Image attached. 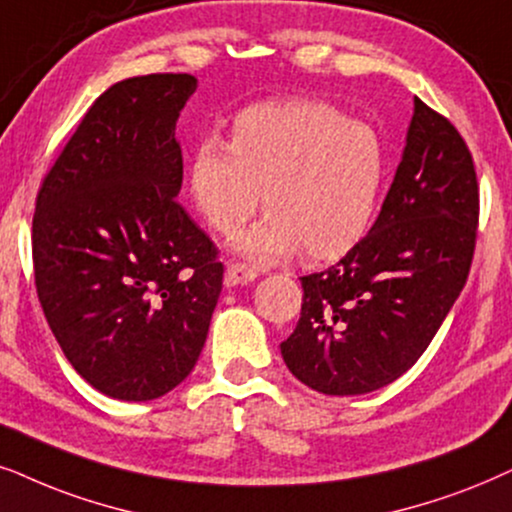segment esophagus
<instances>
[{"label": "esophagus", "instance_id": "34e87169", "mask_svg": "<svg viewBox=\"0 0 512 512\" xmlns=\"http://www.w3.org/2000/svg\"><path fill=\"white\" fill-rule=\"evenodd\" d=\"M257 278V271L250 269L248 264H229L227 271H224V285L227 288H234V285H245V283H252Z\"/></svg>", "mask_w": 512, "mask_h": 512}]
</instances>
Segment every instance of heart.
Masks as SVG:
<instances>
[{
  "label": "heart",
  "instance_id": "obj_1",
  "mask_svg": "<svg viewBox=\"0 0 512 512\" xmlns=\"http://www.w3.org/2000/svg\"><path fill=\"white\" fill-rule=\"evenodd\" d=\"M386 182V152L374 128L316 100L260 102L231 121L229 145L210 138L194 149L187 185L194 208L217 234L238 238L255 262H281L304 248L335 260L363 241Z\"/></svg>",
  "mask_w": 512,
  "mask_h": 512
}]
</instances>
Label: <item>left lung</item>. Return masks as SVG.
<instances>
[{
    "label": "left lung",
    "instance_id": "1",
    "mask_svg": "<svg viewBox=\"0 0 512 512\" xmlns=\"http://www.w3.org/2000/svg\"><path fill=\"white\" fill-rule=\"evenodd\" d=\"M480 220L473 156L452 121L414 98L393 185L370 234L302 276V316L281 344L325 395H363L417 363L466 285Z\"/></svg>",
    "mask_w": 512,
    "mask_h": 512
}]
</instances>
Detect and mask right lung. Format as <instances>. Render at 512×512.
Listing matches in <instances>:
<instances>
[{
	"instance_id": "add662e5",
	"label": "right lung",
	"mask_w": 512,
	"mask_h": 512,
	"mask_svg": "<svg viewBox=\"0 0 512 512\" xmlns=\"http://www.w3.org/2000/svg\"><path fill=\"white\" fill-rule=\"evenodd\" d=\"M196 86L192 74H147L107 88L44 175L32 217L51 332L88 384L128 403L194 370L222 292L215 243L175 201V124Z\"/></svg>"
}]
</instances>
